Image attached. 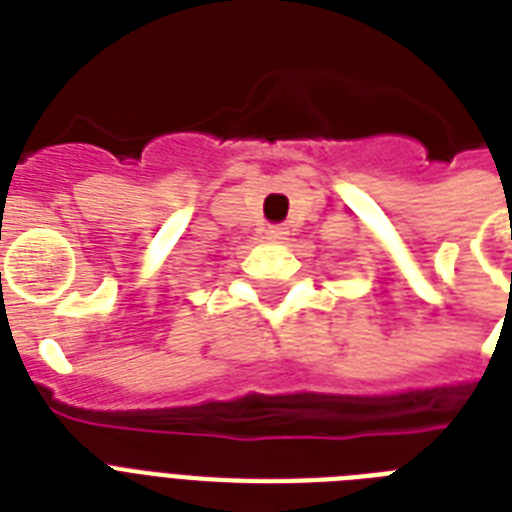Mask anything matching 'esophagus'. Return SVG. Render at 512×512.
Segmentation results:
<instances>
[{"mask_svg": "<svg viewBox=\"0 0 512 512\" xmlns=\"http://www.w3.org/2000/svg\"><path fill=\"white\" fill-rule=\"evenodd\" d=\"M265 239H268V241H284V239H287V228H281V225H268V228H265Z\"/></svg>", "mask_w": 512, "mask_h": 512, "instance_id": "obj_1", "label": "esophagus"}]
</instances>
